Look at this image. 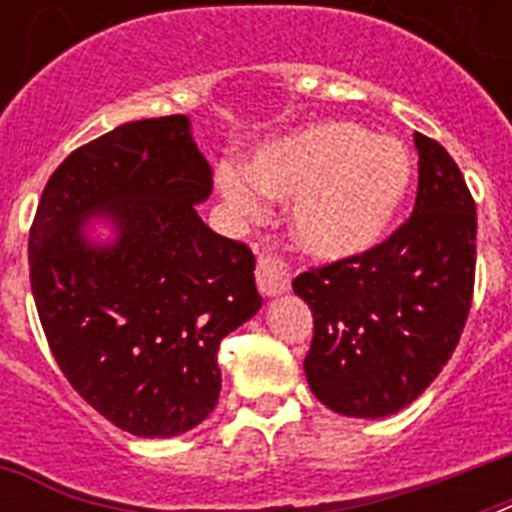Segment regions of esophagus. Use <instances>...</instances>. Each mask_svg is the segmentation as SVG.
<instances>
[{
  "label": "esophagus",
  "mask_w": 512,
  "mask_h": 512,
  "mask_svg": "<svg viewBox=\"0 0 512 512\" xmlns=\"http://www.w3.org/2000/svg\"><path fill=\"white\" fill-rule=\"evenodd\" d=\"M257 289L265 297L284 295L289 289V268L287 263L276 255H260L257 257Z\"/></svg>",
  "instance_id": "1"
}]
</instances>
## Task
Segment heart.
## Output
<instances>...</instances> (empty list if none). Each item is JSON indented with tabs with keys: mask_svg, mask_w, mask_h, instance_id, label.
I'll return each mask as SVG.
<instances>
[{
	"mask_svg": "<svg viewBox=\"0 0 512 512\" xmlns=\"http://www.w3.org/2000/svg\"><path fill=\"white\" fill-rule=\"evenodd\" d=\"M412 156L398 140L350 122L311 124L260 148L247 170L223 167L217 191L241 215H260V193L295 201L292 236L321 260L361 255L390 231L412 188Z\"/></svg>",
	"mask_w": 512,
	"mask_h": 512,
	"instance_id": "b5f03b06",
	"label": "heart"
}]
</instances>
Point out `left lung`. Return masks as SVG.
I'll return each instance as SVG.
<instances>
[{"mask_svg":"<svg viewBox=\"0 0 512 512\" xmlns=\"http://www.w3.org/2000/svg\"><path fill=\"white\" fill-rule=\"evenodd\" d=\"M412 217L377 247L292 281L313 313L305 377L345 417L409 406L452 358L476 281V201L446 148L414 132Z\"/></svg>","mask_w":512,"mask_h":512,"instance_id":"8db88e82","label":"left lung"}]
</instances>
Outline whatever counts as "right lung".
<instances>
[{"label": "right lung", "instance_id": "obj_1", "mask_svg": "<svg viewBox=\"0 0 512 512\" xmlns=\"http://www.w3.org/2000/svg\"><path fill=\"white\" fill-rule=\"evenodd\" d=\"M212 167L188 116L140 119L76 148L28 233L31 292L50 350L87 404L140 438L196 428L220 396L217 348L260 311L255 255L196 212ZM100 214L115 241L83 223Z\"/></svg>", "mask_w": 512, "mask_h": 512}]
</instances>
